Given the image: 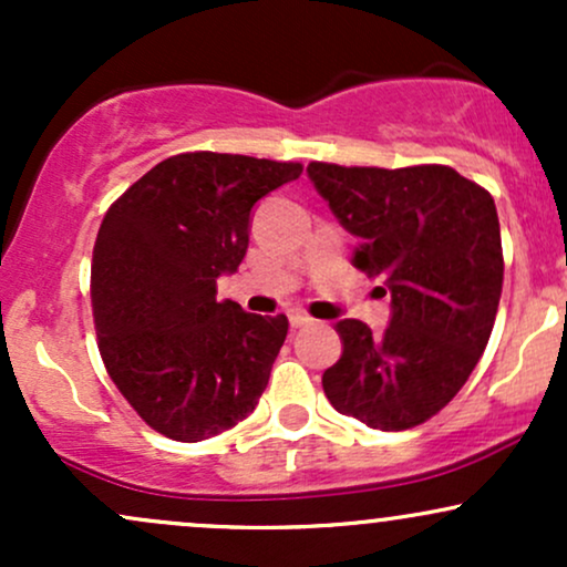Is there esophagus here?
<instances>
[{
	"label": "esophagus",
	"instance_id": "34e87169",
	"mask_svg": "<svg viewBox=\"0 0 567 567\" xmlns=\"http://www.w3.org/2000/svg\"><path fill=\"white\" fill-rule=\"evenodd\" d=\"M288 320H290V324H292V328H303V324H309V322H311V317H309V315H306V311H303V309H290Z\"/></svg>",
	"mask_w": 567,
	"mask_h": 567
}]
</instances>
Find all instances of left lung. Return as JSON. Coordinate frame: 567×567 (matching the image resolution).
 <instances>
[{
    "label": "left lung",
    "instance_id": "1",
    "mask_svg": "<svg viewBox=\"0 0 567 567\" xmlns=\"http://www.w3.org/2000/svg\"><path fill=\"white\" fill-rule=\"evenodd\" d=\"M311 184L360 237L351 264L383 277L386 330L336 322L343 351L322 389L370 429L424 424L458 394L496 322L504 256L493 197L445 165L341 167L311 162Z\"/></svg>",
    "mask_w": 567,
    "mask_h": 567
}]
</instances>
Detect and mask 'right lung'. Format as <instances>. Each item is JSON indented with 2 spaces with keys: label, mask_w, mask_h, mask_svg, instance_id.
<instances>
[{
  "label": "right lung",
  "mask_w": 567,
  "mask_h": 567,
  "mask_svg": "<svg viewBox=\"0 0 567 567\" xmlns=\"http://www.w3.org/2000/svg\"><path fill=\"white\" fill-rule=\"evenodd\" d=\"M301 171L175 154L109 207L90 277L97 349L122 396L165 437L207 440L256 410L288 317L218 301L216 282L243 264L256 202Z\"/></svg>",
  "instance_id": "right-lung-1"
}]
</instances>
